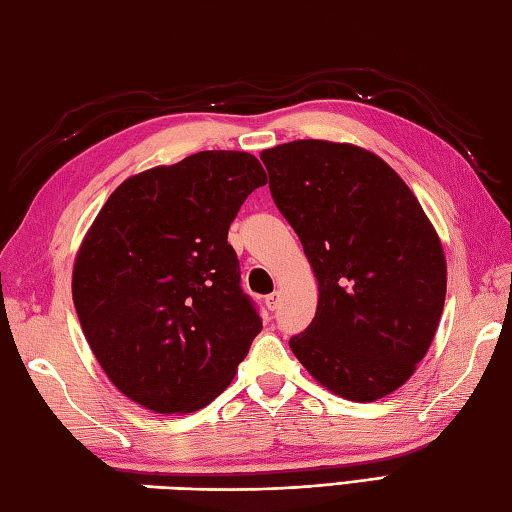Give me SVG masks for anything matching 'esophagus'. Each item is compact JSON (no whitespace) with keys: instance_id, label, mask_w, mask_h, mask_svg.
<instances>
[{"instance_id":"34e87169","label":"esophagus","mask_w":512,"mask_h":512,"mask_svg":"<svg viewBox=\"0 0 512 512\" xmlns=\"http://www.w3.org/2000/svg\"><path fill=\"white\" fill-rule=\"evenodd\" d=\"M278 303H281V294H278V292H272V294H267V296H265V305H267V310L276 312Z\"/></svg>"}]
</instances>
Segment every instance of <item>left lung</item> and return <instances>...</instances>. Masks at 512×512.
Returning <instances> with one entry per match:
<instances>
[{"mask_svg":"<svg viewBox=\"0 0 512 512\" xmlns=\"http://www.w3.org/2000/svg\"><path fill=\"white\" fill-rule=\"evenodd\" d=\"M260 160L318 281L316 316L289 347L339 397H385L435 339L446 301L437 231L406 182L370 151L296 140Z\"/></svg>","mask_w":512,"mask_h":512,"instance_id":"left-lung-1","label":"left lung"}]
</instances>
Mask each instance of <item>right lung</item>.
<instances>
[{
	"mask_svg": "<svg viewBox=\"0 0 512 512\" xmlns=\"http://www.w3.org/2000/svg\"><path fill=\"white\" fill-rule=\"evenodd\" d=\"M267 182L245 151H200L113 191L77 252L73 303L115 388L160 414L205 408L263 330L227 243Z\"/></svg>",
	"mask_w": 512,
	"mask_h": 512,
	"instance_id": "1",
	"label": "right lung"
}]
</instances>
